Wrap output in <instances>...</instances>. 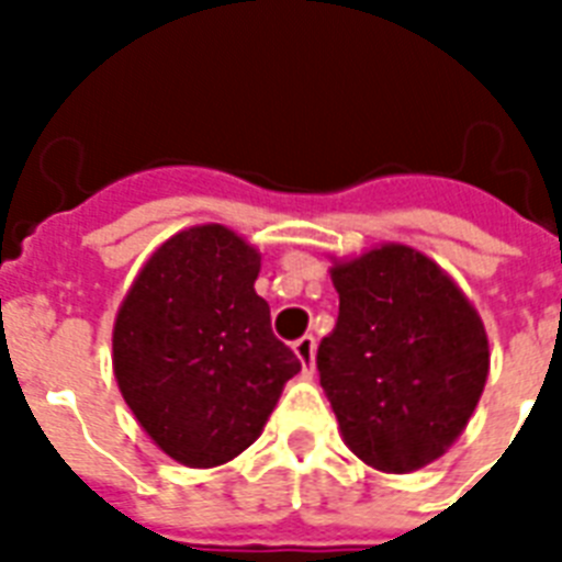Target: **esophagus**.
I'll list each match as a JSON object with an SVG mask.
<instances>
[{"mask_svg": "<svg viewBox=\"0 0 562 562\" xmlns=\"http://www.w3.org/2000/svg\"><path fill=\"white\" fill-rule=\"evenodd\" d=\"M315 350H317L315 335H303L300 341H294V356L300 359V364H303V373L306 375L315 373Z\"/></svg>", "mask_w": 562, "mask_h": 562, "instance_id": "34e87169", "label": "esophagus"}]
</instances>
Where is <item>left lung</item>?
<instances>
[{"mask_svg": "<svg viewBox=\"0 0 562 562\" xmlns=\"http://www.w3.org/2000/svg\"><path fill=\"white\" fill-rule=\"evenodd\" d=\"M329 277L341 303L317 370L344 443L379 472L423 470L484 393V321L435 259L400 241L333 259Z\"/></svg>", "mask_w": 562, "mask_h": 562, "instance_id": "left-lung-1", "label": "left lung"}]
</instances>
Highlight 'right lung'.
<instances>
[{
    "instance_id": "1",
    "label": "right lung",
    "mask_w": 562,
    "mask_h": 562,
    "mask_svg": "<svg viewBox=\"0 0 562 562\" xmlns=\"http://www.w3.org/2000/svg\"><path fill=\"white\" fill-rule=\"evenodd\" d=\"M262 254L224 224L166 238L113 324V373L127 408L171 461L212 470L241 454L300 373L271 333L254 282Z\"/></svg>"
}]
</instances>
